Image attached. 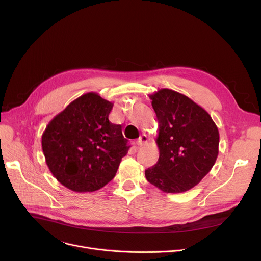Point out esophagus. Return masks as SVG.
<instances>
[{
    "label": "esophagus",
    "mask_w": 261,
    "mask_h": 261,
    "mask_svg": "<svg viewBox=\"0 0 261 261\" xmlns=\"http://www.w3.org/2000/svg\"><path fill=\"white\" fill-rule=\"evenodd\" d=\"M147 142V136L145 134H142L137 140H136V143L138 146H142L143 144H145Z\"/></svg>",
    "instance_id": "34e87169"
}]
</instances>
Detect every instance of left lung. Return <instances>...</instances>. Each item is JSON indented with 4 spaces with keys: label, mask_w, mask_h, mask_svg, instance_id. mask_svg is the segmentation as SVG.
<instances>
[{
    "label": "left lung",
    "mask_w": 261,
    "mask_h": 261,
    "mask_svg": "<svg viewBox=\"0 0 261 261\" xmlns=\"http://www.w3.org/2000/svg\"><path fill=\"white\" fill-rule=\"evenodd\" d=\"M150 98L159 124V159L145 170V177L165 193L186 192L214 166L218 128L205 109L180 93L161 89Z\"/></svg>",
    "instance_id": "8db88e82"
}]
</instances>
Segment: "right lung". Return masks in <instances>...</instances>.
Returning a JSON list of instances; mask_svg holds the SVG:
<instances>
[{"label": "right lung", "instance_id": "add662e5", "mask_svg": "<svg viewBox=\"0 0 261 261\" xmlns=\"http://www.w3.org/2000/svg\"><path fill=\"white\" fill-rule=\"evenodd\" d=\"M114 103L97 93L72 101L46 126L42 150L53 175L74 192H94L113 179L129 145L110 123Z\"/></svg>", "mask_w": 261, "mask_h": 261}]
</instances>
